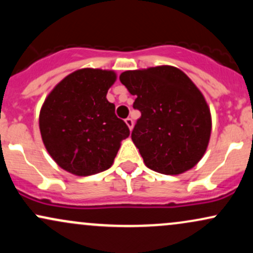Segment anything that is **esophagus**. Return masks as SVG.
Instances as JSON below:
<instances>
[{"label": "esophagus", "instance_id": "1", "mask_svg": "<svg viewBox=\"0 0 253 253\" xmlns=\"http://www.w3.org/2000/svg\"><path fill=\"white\" fill-rule=\"evenodd\" d=\"M125 123H126V125L127 126H128V128L132 130V128H133V120L130 118H127L126 120H125Z\"/></svg>", "mask_w": 253, "mask_h": 253}]
</instances>
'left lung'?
<instances>
[{
  "label": "left lung",
  "instance_id": "obj_1",
  "mask_svg": "<svg viewBox=\"0 0 253 253\" xmlns=\"http://www.w3.org/2000/svg\"><path fill=\"white\" fill-rule=\"evenodd\" d=\"M121 83L140 110L132 140L144 163L164 175H179L199 163L211 138V118L202 92L169 65L125 71Z\"/></svg>",
  "mask_w": 253,
  "mask_h": 253
}]
</instances>
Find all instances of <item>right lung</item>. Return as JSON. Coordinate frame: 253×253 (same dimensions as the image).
Listing matches in <instances>:
<instances>
[{
	"label": "right lung",
	"mask_w": 253,
	"mask_h": 253,
	"mask_svg": "<svg viewBox=\"0 0 253 253\" xmlns=\"http://www.w3.org/2000/svg\"><path fill=\"white\" fill-rule=\"evenodd\" d=\"M117 80L114 71L81 69L54 86L39 115L46 150L62 169L90 176L109 169L121 140L129 135L115 115L107 92Z\"/></svg>",
	"instance_id": "1"
}]
</instances>
